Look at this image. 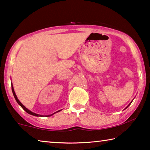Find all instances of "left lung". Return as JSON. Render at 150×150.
<instances>
[{
    "label": "left lung",
    "mask_w": 150,
    "mask_h": 150,
    "mask_svg": "<svg viewBox=\"0 0 150 150\" xmlns=\"http://www.w3.org/2000/svg\"><path fill=\"white\" fill-rule=\"evenodd\" d=\"M128 106H129V105H128Z\"/></svg>",
    "instance_id": "1"
}]
</instances>
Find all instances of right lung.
Returning <instances> with one entry per match:
<instances>
[{
  "instance_id": "right-lung-1",
  "label": "right lung",
  "mask_w": 150,
  "mask_h": 150,
  "mask_svg": "<svg viewBox=\"0 0 150 150\" xmlns=\"http://www.w3.org/2000/svg\"><path fill=\"white\" fill-rule=\"evenodd\" d=\"M12 90H13V95H14V98H15V100H16L17 103H18V104L20 105H21V106L22 108H23L24 110H25V111H26L27 113H28V114H31V115H33V116H41L40 115L37 114H35V113L32 112L31 111H30V110L27 109L26 107H24V105H23V104H22V103L19 101L18 99V98H17L16 95V94H15V92H14V88H13V85H12ZM59 111H60V110H59ZM59 111H58V112H59ZM55 113H56V112H55ZM50 116H51V115H50Z\"/></svg>"
}]
</instances>
